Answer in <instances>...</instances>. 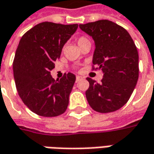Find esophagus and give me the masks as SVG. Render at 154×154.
<instances>
[{"label":"esophagus","mask_w":154,"mask_h":154,"mask_svg":"<svg viewBox=\"0 0 154 154\" xmlns=\"http://www.w3.org/2000/svg\"><path fill=\"white\" fill-rule=\"evenodd\" d=\"M82 77H80V76H77V77H76V82H79V81H80V80H82Z\"/></svg>","instance_id":"34e87169"}]
</instances>
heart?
Instances as JSON below:
<instances>
[{
	"label": "heart",
	"mask_w": 154,
	"mask_h": 154,
	"mask_svg": "<svg viewBox=\"0 0 154 154\" xmlns=\"http://www.w3.org/2000/svg\"><path fill=\"white\" fill-rule=\"evenodd\" d=\"M88 40L86 37H84V36H80L79 38H77V44H78V46L80 47V46L82 45L83 42H88Z\"/></svg>",
	"instance_id": "b5f03b06"
}]
</instances>
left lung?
<instances>
[{"instance_id":"left-lung-1","label":"left lung","mask_w":154,"mask_h":154,"mask_svg":"<svg viewBox=\"0 0 154 154\" xmlns=\"http://www.w3.org/2000/svg\"><path fill=\"white\" fill-rule=\"evenodd\" d=\"M79 27L95 43L93 70L103 72L100 83L87 77L88 102L98 112H115L127 103L137 83L139 55L135 42L125 28L107 19L79 24Z\"/></svg>"}]
</instances>
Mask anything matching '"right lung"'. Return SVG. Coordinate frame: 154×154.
I'll return each mask as SVG.
<instances>
[{"mask_svg": "<svg viewBox=\"0 0 154 154\" xmlns=\"http://www.w3.org/2000/svg\"><path fill=\"white\" fill-rule=\"evenodd\" d=\"M78 24L42 22L22 36L13 63L15 85L24 105L42 117L63 114L76 81L71 72L54 80L50 72Z\"/></svg>", "mask_w": 154, "mask_h": 154, "instance_id": "obj_1", "label": "right lung"}]
</instances>
